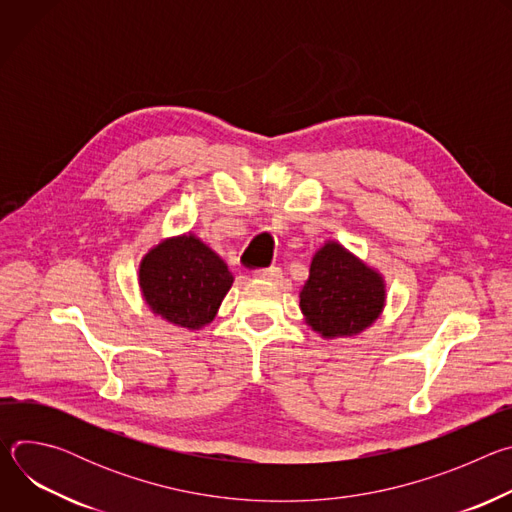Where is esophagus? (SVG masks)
Instances as JSON below:
<instances>
[{
  "mask_svg": "<svg viewBox=\"0 0 512 512\" xmlns=\"http://www.w3.org/2000/svg\"><path fill=\"white\" fill-rule=\"evenodd\" d=\"M255 275L261 277V279H269V281H281L283 279V271L279 267H267V269L257 271Z\"/></svg>",
  "mask_w": 512,
  "mask_h": 512,
  "instance_id": "1",
  "label": "esophagus"
}]
</instances>
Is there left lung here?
Instances as JSON below:
<instances>
[{"instance_id":"left-lung-1","label":"left lung","mask_w":512,"mask_h":512,"mask_svg":"<svg viewBox=\"0 0 512 512\" xmlns=\"http://www.w3.org/2000/svg\"><path fill=\"white\" fill-rule=\"evenodd\" d=\"M385 304L387 283L379 269L338 241H326L314 253L300 289V310L324 340L358 336L379 320Z\"/></svg>"}]
</instances>
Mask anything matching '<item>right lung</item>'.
Wrapping results in <instances>:
<instances>
[{
    "instance_id": "obj_1",
    "label": "right lung",
    "mask_w": 512,
    "mask_h": 512,
    "mask_svg": "<svg viewBox=\"0 0 512 512\" xmlns=\"http://www.w3.org/2000/svg\"><path fill=\"white\" fill-rule=\"evenodd\" d=\"M137 281L154 316L196 332L216 318L235 277L223 257L190 231L145 253Z\"/></svg>"
}]
</instances>
